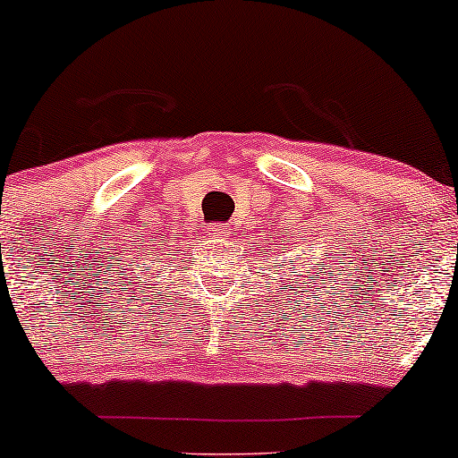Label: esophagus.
Listing matches in <instances>:
<instances>
[{"instance_id": "1", "label": "esophagus", "mask_w": 458, "mask_h": 458, "mask_svg": "<svg viewBox=\"0 0 458 458\" xmlns=\"http://www.w3.org/2000/svg\"><path fill=\"white\" fill-rule=\"evenodd\" d=\"M208 234H210V239H213V243H221V241L228 239L230 225H225V224H215V225H210Z\"/></svg>"}]
</instances>
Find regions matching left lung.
<instances>
[{
    "label": "left lung",
    "instance_id": "8db88e82",
    "mask_svg": "<svg viewBox=\"0 0 458 458\" xmlns=\"http://www.w3.org/2000/svg\"><path fill=\"white\" fill-rule=\"evenodd\" d=\"M274 245L278 248V245H283V243H274ZM326 256H328V254H326ZM336 259H339V256H336ZM339 265H344V263H341V259H339ZM274 267H276V265H274ZM324 267H326V265H319V274H326ZM328 267H330V265H328ZM289 274H291V278H286V286H289V291H291V293H300V298H304V289H306V286H310L309 283H306V278H310V276H304V274L298 276V271H295V269H291ZM306 274H310V269H306ZM300 277H302L303 280L300 281ZM313 284H315V280H313ZM291 293H286V298H293ZM300 298H295V304L300 302ZM306 300H309V298H306Z\"/></svg>",
    "mask_w": 458,
    "mask_h": 458
}]
</instances>
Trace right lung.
I'll list each match as a JSON object with an SVG mask.
<instances>
[{
  "label": "right lung",
  "instance_id": "obj_1",
  "mask_svg": "<svg viewBox=\"0 0 458 458\" xmlns=\"http://www.w3.org/2000/svg\"><path fill=\"white\" fill-rule=\"evenodd\" d=\"M132 298H134V295H132ZM128 304H130V302H128Z\"/></svg>",
  "mask_w": 458,
  "mask_h": 458
}]
</instances>
